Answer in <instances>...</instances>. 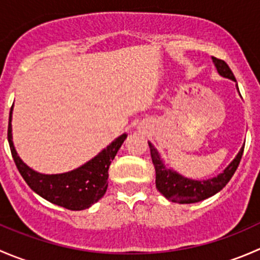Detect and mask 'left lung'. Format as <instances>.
Instances as JSON below:
<instances>
[{
	"mask_svg": "<svg viewBox=\"0 0 260 260\" xmlns=\"http://www.w3.org/2000/svg\"><path fill=\"white\" fill-rule=\"evenodd\" d=\"M212 61H214L215 67H216L217 73H219L221 77L237 81L234 74H233V72L230 70L229 65H228L224 60L217 59V57H212ZM238 90H239V89H238ZM148 146L149 151H151L152 162H153L154 170H156L157 190H158L167 200L179 204L199 203V201L205 200V199L210 198V196L219 192L220 190H222V188L226 186V183L229 182L230 179H232L233 175L235 174V171H237L244 152L243 146L242 148H240L239 153L237 154V157L230 162V165L224 170L222 174L217 175L216 177H212V179L198 181L183 177L181 176L180 174H177L176 171H174V170L167 169L164 165V162H162L159 153L157 152V149L154 148L153 145H152L151 142H148Z\"/></svg>",
	"mask_w": 260,
	"mask_h": 260,
	"instance_id": "8db88e82",
	"label": "left lung"
}]
</instances>
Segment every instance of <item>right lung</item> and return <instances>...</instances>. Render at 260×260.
Returning a JSON list of instances; mask_svg holds the SVG:
<instances>
[{
    "instance_id": "right-lung-1",
    "label": "right lung",
    "mask_w": 260,
    "mask_h": 260,
    "mask_svg": "<svg viewBox=\"0 0 260 260\" xmlns=\"http://www.w3.org/2000/svg\"><path fill=\"white\" fill-rule=\"evenodd\" d=\"M11 119L12 108L10 111L7 138L18 172L30 186L31 190L51 204L74 211L90 208L93 204L103 198L108 187L107 180L109 166L118 149L127 138L125 133L115 138L111 145L107 146V148L99 152L94 158L84 164L83 166L65 174L45 175L34 171L18 157L12 142Z\"/></svg>"
}]
</instances>
